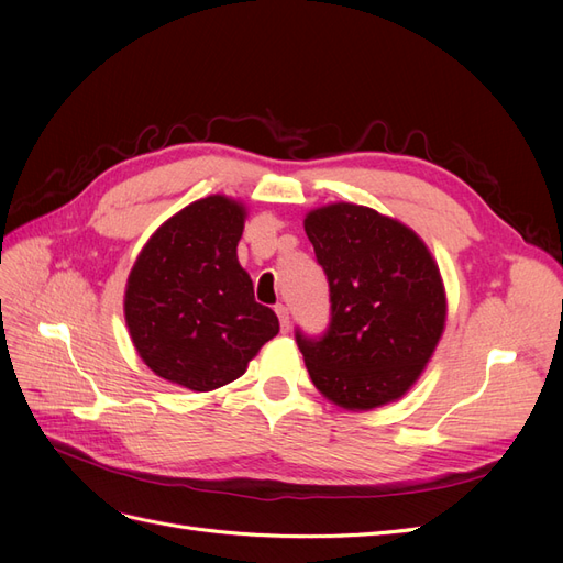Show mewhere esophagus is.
<instances>
[{
    "label": "esophagus",
    "instance_id": "1",
    "mask_svg": "<svg viewBox=\"0 0 563 563\" xmlns=\"http://www.w3.org/2000/svg\"><path fill=\"white\" fill-rule=\"evenodd\" d=\"M275 312L279 317V327H282V333H288V329H291V321H288V308L286 305H275Z\"/></svg>",
    "mask_w": 563,
    "mask_h": 563
}]
</instances>
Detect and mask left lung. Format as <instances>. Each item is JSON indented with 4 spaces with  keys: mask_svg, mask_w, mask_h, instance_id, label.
<instances>
[{
    "mask_svg": "<svg viewBox=\"0 0 563 563\" xmlns=\"http://www.w3.org/2000/svg\"><path fill=\"white\" fill-rule=\"evenodd\" d=\"M331 288V327L296 333L314 387L347 411L401 399L446 327V288L432 253L397 218L335 201L305 216Z\"/></svg>",
    "mask_w": 563,
    "mask_h": 563,
    "instance_id": "8db88e82",
    "label": "left lung"
}]
</instances>
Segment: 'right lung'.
Masks as SVG:
<instances>
[{
	"label": "right lung",
	"mask_w": 563,
	"mask_h": 563,
	"mask_svg": "<svg viewBox=\"0 0 563 563\" xmlns=\"http://www.w3.org/2000/svg\"><path fill=\"white\" fill-rule=\"evenodd\" d=\"M246 207L225 195L192 201L162 223L135 258L124 317L135 352L159 378L211 391L240 376L279 319L255 302L236 258Z\"/></svg>",
	"instance_id": "obj_1"
}]
</instances>
